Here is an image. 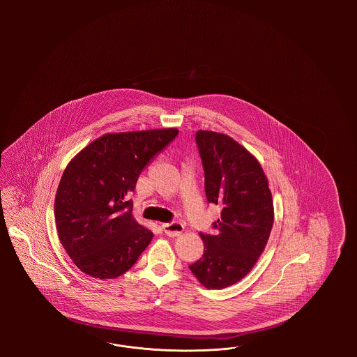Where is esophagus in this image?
I'll use <instances>...</instances> for the list:
<instances>
[{
    "label": "esophagus",
    "instance_id": "obj_1",
    "mask_svg": "<svg viewBox=\"0 0 357 357\" xmlns=\"http://www.w3.org/2000/svg\"><path fill=\"white\" fill-rule=\"evenodd\" d=\"M162 229L166 236H169V237H178V236H181V234H182L184 227L182 222L173 221V222L162 224Z\"/></svg>",
    "mask_w": 357,
    "mask_h": 357
}]
</instances>
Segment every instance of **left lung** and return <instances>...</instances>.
<instances>
[{
    "mask_svg": "<svg viewBox=\"0 0 357 357\" xmlns=\"http://www.w3.org/2000/svg\"><path fill=\"white\" fill-rule=\"evenodd\" d=\"M196 145L204 169L206 202L221 208L212 224L215 234L200 233L204 254L190 264L208 289H221L243 279L270 238L273 204L260 163L227 135L197 130Z\"/></svg>",
    "mask_w": 357,
    "mask_h": 357,
    "instance_id": "1",
    "label": "left lung"
}]
</instances>
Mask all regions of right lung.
Wrapping results in <instances>:
<instances>
[{"label": "right lung", "instance_id": "right-lung-1", "mask_svg": "<svg viewBox=\"0 0 357 357\" xmlns=\"http://www.w3.org/2000/svg\"><path fill=\"white\" fill-rule=\"evenodd\" d=\"M176 135L175 128L108 133L66 166L54 220L64 249L84 273L119 278L151 243L153 233L135 221L128 196L141 172Z\"/></svg>", "mask_w": 357, "mask_h": 357}]
</instances>
